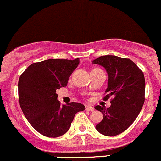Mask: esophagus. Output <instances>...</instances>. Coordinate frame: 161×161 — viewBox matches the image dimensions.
I'll use <instances>...</instances> for the list:
<instances>
[{"label":"esophagus","mask_w":161,"mask_h":161,"mask_svg":"<svg viewBox=\"0 0 161 161\" xmlns=\"http://www.w3.org/2000/svg\"><path fill=\"white\" fill-rule=\"evenodd\" d=\"M85 110H87V111H94V108H93V107H91V106H86Z\"/></svg>","instance_id":"1"}]
</instances>
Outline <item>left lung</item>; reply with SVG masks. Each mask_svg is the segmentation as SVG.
I'll return each mask as SVG.
<instances>
[{
    "instance_id": "8db88e82",
    "label": "left lung",
    "mask_w": 161,
    "mask_h": 161,
    "mask_svg": "<svg viewBox=\"0 0 161 161\" xmlns=\"http://www.w3.org/2000/svg\"><path fill=\"white\" fill-rule=\"evenodd\" d=\"M101 65L108 74V88L103 101L111 96L110 108L95 107L103 114V120L97 124V130L105 136L121 134L134 123L144 103L145 79L143 73L127 58L114 55L99 57L92 61Z\"/></svg>"
}]
</instances>
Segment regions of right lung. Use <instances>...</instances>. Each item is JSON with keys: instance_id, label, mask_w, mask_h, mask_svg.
Masks as SVG:
<instances>
[{"instance_id": "add662e5", "label": "right lung", "mask_w": 161, "mask_h": 161, "mask_svg": "<svg viewBox=\"0 0 161 161\" xmlns=\"http://www.w3.org/2000/svg\"><path fill=\"white\" fill-rule=\"evenodd\" d=\"M80 63L79 58L49 59L31 64L18 81L19 103L31 125L48 137H58L70 129L76 114L85 107L71 102L60 105L56 91L66 87Z\"/></svg>"}]
</instances>
